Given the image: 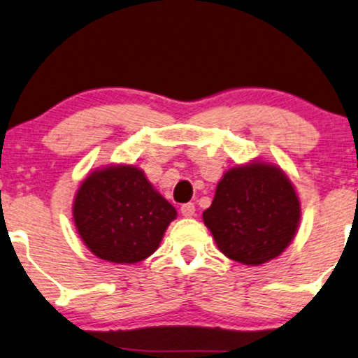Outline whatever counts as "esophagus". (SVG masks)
Instances as JSON below:
<instances>
[{
    "mask_svg": "<svg viewBox=\"0 0 358 358\" xmlns=\"http://www.w3.org/2000/svg\"><path fill=\"white\" fill-rule=\"evenodd\" d=\"M180 211H182V215L185 216V218H192V216H194V205L193 203H185V205H182V208H180Z\"/></svg>",
    "mask_w": 358,
    "mask_h": 358,
    "instance_id": "1",
    "label": "esophagus"
}]
</instances>
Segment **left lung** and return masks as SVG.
<instances>
[{
	"label": "left lung",
	"mask_w": 358,
	"mask_h": 358,
	"mask_svg": "<svg viewBox=\"0 0 358 358\" xmlns=\"http://www.w3.org/2000/svg\"><path fill=\"white\" fill-rule=\"evenodd\" d=\"M203 221L226 257L259 266L291 244L301 221V201L278 165L251 162L226 171Z\"/></svg>",
	"instance_id": "obj_1"
}]
</instances>
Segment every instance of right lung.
I'll return each instance as SVG.
<instances>
[{
  "label": "right lung",
  "instance_id": "add662e5",
  "mask_svg": "<svg viewBox=\"0 0 358 358\" xmlns=\"http://www.w3.org/2000/svg\"><path fill=\"white\" fill-rule=\"evenodd\" d=\"M72 216L79 236L99 259L135 264L160 246L176 210L134 165H110L85 176Z\"/></svg>",
  "mask_w": 358,
  "mask_h": 358
}]
</instances>
